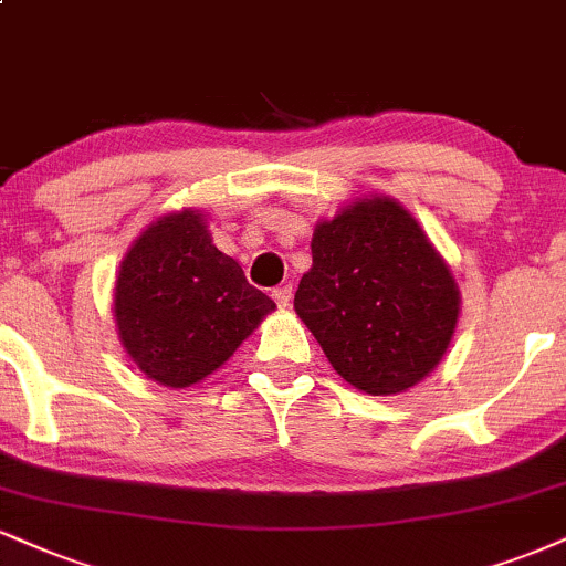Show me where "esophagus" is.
Returning <instances> with one entry per match:
<instances>
[{
  "mask_svg": "<svg viewBox=\"0 0 566 566\" xmlns=\"http://www.w3.org/2000/svg\"><path fill=\"white\" fill-rule=\"evenodd\" d=\"M271 297H274L279 308H287L292 301V284H279V287L271 290Z\"/></svg>",
  "mask_w": 566,
  "mask_h": 566,
  "instance_id": "obj_1",
  "label": "esophagus"
}]
</instances>
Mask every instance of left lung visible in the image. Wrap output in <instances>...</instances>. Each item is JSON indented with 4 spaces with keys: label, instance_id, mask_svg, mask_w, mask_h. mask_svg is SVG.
Returning <instances> with one entry per match:
<instances>
[{
    "label": "left lung",
    "instance_id": "1",
    "mask_svg": "<svg viewBox=\"0 0 566 566\" xmlns=\"http://www.w3.org/2000/svg\"><path fill=\"white\" fill-rule=\"evenodd\" d=\"M295 311L345 382L403 392L451 343L459 290L413 216L387 200L353 202L318 223Z\"/></svg>",
    "mask_w": 566,
    "mask_h": 566
}]
</instances>
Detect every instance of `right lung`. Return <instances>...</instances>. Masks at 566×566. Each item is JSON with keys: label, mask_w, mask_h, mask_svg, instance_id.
<instances>
[{"label": "right lung", "mask_w": 566, "mask_h": 566, "mask_svg": "<svg viewBox=\"0 0 566 566\" xmlns=\"http://www.w3.org/2000/svg\"><path fill=\"white\" fill-rule=\"evenodd\" d=\"M276 305L184 210L153 223L120 263L115 322L134 364L155 382L189 387L227 360Z\"/></svg>", "instance_id": "right-lung-1"}]
</instances>
